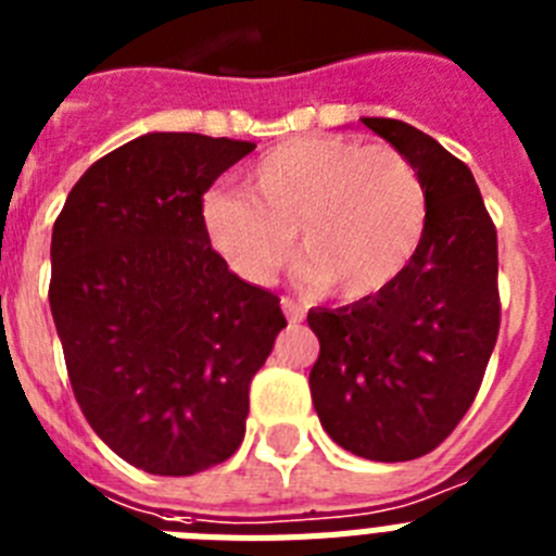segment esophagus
Wrapping results in <instances>:
<instances>
[{
  "label": "esophagus",
  "mask_w": 556,
  "mask_h": 556,
  "mask_svg": "<svg viewBox=\"0 0 556 556\" xmlns=\"http://www.w3.org/2000/svg\"><path fill=\"white\" fill-rule=\"evenodd\" d=\"M282 314L288 316V321H302V316H305V311H302V305H296V302L291 300V296H282Z\"/></svg>",
  "instance_id": "34e87169"
}]
</instances>
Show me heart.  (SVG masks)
<instances>
[{"label": "heart", "instance_id": "1", "mask_svg": "<svg viewBox=\"0 0 556 556\" xmlns=\"http://www.w3.org/2000/svg\"><path fill=\"white\" fill-rule=\"evenodd\" d=\"M245 190L208 191L200 223L251 286H268L291 263L296 235L311 282L342 302L370 300L401 277L427 226L421 177L387 143L293 138L245 172Z\"/></svg>", "mask_w": 556, "mask_h": 556}]
</instances>
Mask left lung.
I'll list each match as a JSON object with an SVG mask.
<instances>
[{"mask_svg": "<svg viewBox=\"0 0 556 556\" xmlns=\"http://www.w3.org/2000/svg\"><path fill=\"white\" fill-rule=\"evenodd\" d=\"M362 121L415 166L427 226L393 286L307 314L311 395L342 450L399 464L450 438L478 395L501 330L497 231L464 161L404 121Z\"/></svg>", "mask_w": 556, "mask_h": 556, "instance_id": "left-lung-1", "label": "left lung"}]
</instances>
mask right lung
Masks as SVG:
<instances>
[{
  "instance_id": "1",
  "label": "right lung",
  "mask_w": 556,
  "mask_h": 556,
  "mask_svg": "<svg viewBox=\"0 0 556 556\" xmlns=\"http://www.w3.org/2000/svg\"><path fill=\"white\" fill-rule=\"evenodd\" d=\"M256 143L149 132L84 172L55 217L50 311L84 418L149 475L237 452L249 387L288 321L208 245L203 194Z\"/></svg>"
}]
</instances>
